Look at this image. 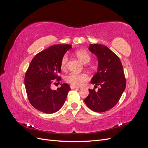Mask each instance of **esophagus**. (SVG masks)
Returning a JSON list of instances; mask_svg holds the SVG:
<instances>
[{
	"label": "esophagus",
	"instance_id": "34e87169",
	"mask_svg": "<svg viewBox=\"0 0 148 148\" xmlns=\"http://www.w3.org/2000/svg\"><path fill=\"white\" fill-rule=\"evenodd\" d=\"M70 88H71V89H78V88H77V87H75V86H73V85H71V86H70Z\"/></svg>",
	"mask_w": 148,
	"mask_h": 148
}]
</instances>
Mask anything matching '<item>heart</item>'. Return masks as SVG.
<instances>
[{
	"label": "heart",
	"mask_w": 148,
	"mask_h": 148,
	"mask_svg": "<svg viewBox=\"0 0 148 148\" xmlns=\"http://www.w3.org/2000/svg\"><path fill=\"white\" fill-rule=\"evenodd\" d=\"M76 55H77L79 60L83 64H87L91 60V56L86 51L82 50L77 51L76 52ZM67 61H68V56L67 54H65L62 57L60 62V66L62 69H65L66 67ZM65 79L67 83L71 84L73 86H81L85 83L88 82L89 77L85 73H70L66 76Z\"/></svg>",
	"instance_id": "b5f03b06"
}]
</instances>
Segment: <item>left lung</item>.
Here are the masks:
<instances>
[{"instance_id": "1", "label": "left lung", "mask_w": 148, "mask_h": 148, "mask_svg": "<svg viewBox=\"0 0 148 148\" xmlns=\"http://www.w3.org/2000/svg\"><path fill=\"white\" fill-rule=\"evenodd\" d=\"M89 50L97 58V73L93 76L91 83L95 89H89V95L84 99L88 108L96 112H104L117 104L126 88V80L122 64L119 57L106 46L92 44Z\"/></svg>"}]
</instances>
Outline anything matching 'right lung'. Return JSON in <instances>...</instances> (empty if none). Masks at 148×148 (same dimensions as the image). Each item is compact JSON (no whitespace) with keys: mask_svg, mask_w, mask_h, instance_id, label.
<instances>
[{"mask_svg":"<svg viewBox=\"0 0 148 148\" xmlns=\"http://www.w3.org/2000/svg\"><path fill=\"white\" fill-rule=\"evenodd\" d=\"M71 48L69 44H57L36 55L25 76V85L30 104L46 114H53L60 109L70 90L68 84H60L56 90L51 88L61 71L60 62L65 52Z\"/></svg>","mask_w":148,"mask_h":148,"instance_id":"right-lung-1","label":"right lung"}]
</instances>
